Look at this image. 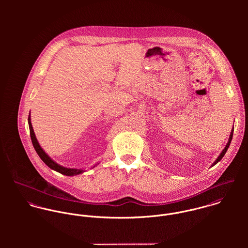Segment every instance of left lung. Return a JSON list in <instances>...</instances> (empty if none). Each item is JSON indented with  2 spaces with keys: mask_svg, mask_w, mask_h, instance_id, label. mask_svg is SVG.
I'll use <instances>...</instances> for the list:
<instances>
[{
  "mask_svg": "<svg viewBox=\"0 0 248 248\" xmlns=\"http://www.w3.org/2000/svg\"><path fill=\"white\" fill-rule=\"evenodd\" d=\"M233 132H234V125H233V128L231 129V133H230V136H229V139H228V142L226 143V145H225V147L223 148V150L221 151V153L219 154V155L216 158V160L214 161L212 163V165H211V167L214 166V165H216L222 157H223V155H225V153H226V151H227V149L229 148V145H230V143H231V140H232V137H233Z\"/></svg>",
  "mask_w": 248,
  "mask_h": 248,
  "instance_id": "left-lung-1",
  "label": "left lung"
}]
</instances>
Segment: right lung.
I'll use <instances>...</instances> for the list:
<instances>
[{
	"label": "right lung",
	"instance_id": "obj_1",
	"mask_svg": "<svg viewBox=\"0 0 248 248\" xmlns=\"http://www.w3.org/2000/svg\"><path fill=\"white\" fill-rule=\"evenodd\" d=\"M29 126H30V131H31V141L33 144V147L35 149L36 153L38 154V155L40 156V158L52 170L62 174V175H65V176H68V177H72V176H76V175H80V174H83L85 172L84 169H77V168H69V167H65V166H62L60 164H58L56 161H54L45 151L44 149L41 147V145L39 144V142L36 139L35 133H34V130H33V127H32V124H31V112L29 114ZM97 164L99 163H96L93 167L92 168H94L95 166H97Z\"/></svg>",
	"mask_w": 248,
	"mask_h": 248
}]
</instances>
